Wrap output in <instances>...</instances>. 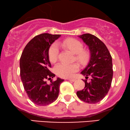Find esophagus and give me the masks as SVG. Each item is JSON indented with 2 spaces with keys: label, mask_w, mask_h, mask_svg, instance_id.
<instances>
[{
  "label": "esophagus",
  "mask_w": 130,
  "mask_h": 130,
  "mask_svg": "<svg viewBox=\"0 0 130 130\" xmlns=\"http://www.w3.org/2000/svg\"><path fill=\"white\" fill-rule=\"evenodd\" d=\"M68 80H70V81L74 82L76 79H73V78H72V79H68Z\"/></svg>",
  "instance_id": "34e87169"
}]
</instances>
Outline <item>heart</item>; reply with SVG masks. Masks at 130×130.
<instances>
[{
	"mask_svg": "<svg viewBox=\"0 0 130 130\" xmlns=\"http://www.w3.org/2000/svg\"><path fill=\"white\" fill-rule=\"evenodd\" d=\"M60 46L63 48L70 51L75 54V60L80 65H86L91 58L90 50L83 49L84 45L81 42L75 38H69L58 43ZM59 50L56 44L51 45L48 51V58L51 63H54L57 61L58 57ZM79 69L76 63L71 64H65L59 63L54 67L55 73L58 76L64 78L72 77L75 72Z\"/></svg>",
	"mask_w": 130,
	"mask_h": 130,
	"instance_id": "b5f03b06",
	"label": "heart"
}]
</instances>
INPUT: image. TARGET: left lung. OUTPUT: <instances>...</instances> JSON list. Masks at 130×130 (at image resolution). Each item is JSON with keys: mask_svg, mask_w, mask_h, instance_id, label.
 Returning <instances> with one entry per match:
<instances>
[{"mask_svg": "<svg viewBox=\"0 0 130 130\" xmlns=\"http://www.w3.org/2000/svg\"><path fill=\"white\" fill-rule=\"evenodd\" d=\"M89 47L91 58L81 74L85 76L83 80L85 85L83 90L77 91L76 94L82 101L90 104L97 103L107 95L113 77L112 59L108 49L98 38L90 33L80 36ZM91 77L90 81H87Z\"/></svg>", "mask_w": 130, "mask_h": 130, "instance_id": "obj_1", "label": "left lung"}]
</instances>
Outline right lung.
<instances>
[{
	"instance_id": "right-lung-1",
	"label": "right lung",
	"mask_w": 130,
	"mask_h": 130,
	"mask_svg": "<svg viewBox=\"0 0 130 130\" xmlns=\"http://www.w3.org/2000/svg\"><path fill=\"white\" fill-rule=\"evenodd\" d=\"M60 35L42 33L33 38L25 47L20 58V76L28 98L38 106H47L58 98L60 85L64 81L49 69L51 67L48 51ZM51 80L47 84L46 80Z\"/></svg>"
}]
</instances>
